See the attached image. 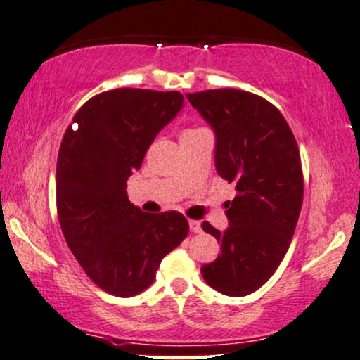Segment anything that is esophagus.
Here are the masks:
<instances>
[{
	"instance_id": "obj_1",
	"label": "esophagus",
	"mask_w": 360,
	"mask_h": 360,
	"mask_svg": "<svg viewBox=\"0 0 360 360\" xmlns=\"http://www.w3.org/2000/svg\"><path fill=\"white\" fill-rule=\"evenodd\" d=\"M189 229L192 233H199L200 229V221L199 220H189Z\"/></svg>"
}]
</instances>
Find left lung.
<instances>
[{
	"label": "left lung",
	"mask_w": 360,
	"mask_h": 360,
	"mask_svg": "<svg viewBox=\"0 0 360 360\" xmlns=\"http://www.w3.org/2000/svg\"><path fill=\"white\" fill-rule=\"evenodd\" d=\"M215 134V168L236 189L226 204L229 229L202 224L220 243V255L200 267L212 288L243 297L269 281L285 256L303 202L297 140L261 96L241 89L186 94ZM230 203V202H229Z\"/></svg>",
	"instance_id": "1"
}]
</instances>
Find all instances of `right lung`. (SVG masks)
Listing matches in <instances>:
<instances>
[{"instance_id": "obj_1", "label": "right lung", "mask_w": 360, "mask_h": 360, "mask_svg": "<svg viewBox=\"0 0 360 360\" xmlns=\"http://www.w3.org/2000/svg\"><path fill=\"white\" fill-rule=\"evenodd\" d=\"M182 105L178 91H105L83 104L63 135L57 160L60 226L89 279L112 295L148 288L161 259L189 233L179 212L145 214L127 195V179Z\"/></svg>"}]
</instances>
